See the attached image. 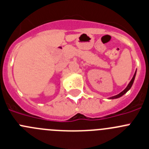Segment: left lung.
<instances>
[{
	"instance_id": "8db88e82",
	"label": "left lung",
	"mask_w": 149,
	"mask_h": 149,
	"mask_svg": "<svg viewBox=\"0 0 149 149\" xmlns=\"http://www.w3.org/2000/svg\"><path fill=\"white\" fill-rule=\"evenodd\" d=\"M136 72H137V70H136L135 73H134V76H133V78H132V79L131 81H130V82L129 83V84H128V85H127V87H126V88H125L124 90H123V91H122L121 93H119V94H118V95H115V96L110 97V98H110V99H115V98H120V97H121L122 95H124L125 93H127V91H129V90H130V88H131V87H132V84H133V82H134V78H135V76H136Z\"/></svg>"
}]
</instances>
